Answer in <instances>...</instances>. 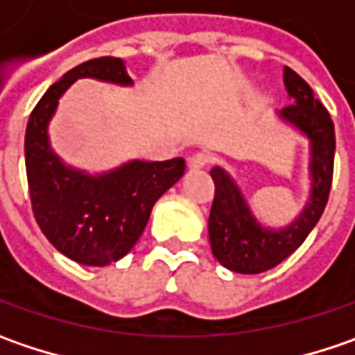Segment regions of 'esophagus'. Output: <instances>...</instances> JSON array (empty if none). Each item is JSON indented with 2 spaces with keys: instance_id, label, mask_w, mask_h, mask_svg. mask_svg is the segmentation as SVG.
Returning <instances> with one entry per match:
<instances>
[{
  "instance_id": "obj_1",
  "label": "esophagus",
  "mask_w": 355,
  "mask_h": 355,
  "mask_svg": "<svg viewBox=\"0 0 355 355\" xmlns=\"http://www.w3.org/2000/svg\"><path fill=\"white\" fill-rule=\"evenodd\" d=\"M208 162H210V155L200 150V153H194L193 157H189V166L191 168H205Z\"/></svg>"
}]
</instances>
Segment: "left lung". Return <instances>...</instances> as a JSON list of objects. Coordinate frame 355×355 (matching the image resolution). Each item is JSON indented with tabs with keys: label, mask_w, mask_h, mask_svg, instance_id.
Segmentation results:
<instances>
[{
	"label": "left lung",
	"mask_w": 355,
	"mask_h": 355,
	"mask_svg": "<svg viewBox=\"0 0 355 355\" xmlns=\"http://www.w3.org/2000/svg\"><path fill=\"white\" fill-rule=\"evenodd\" d=\"M284 85L294 103L280 111V119L292 123L310 139L312 193L294 223L272 230L256 220L246 198L226 171L220 166L210 171L214 180V200L208 216L212 254L224 268L239 274H260L278 266L312 232L330 196L336 153L330 113L314 97L310 85L290 67H284Z\"/></svg>",
	"instance_id": "obj_1"
}]
</instances>
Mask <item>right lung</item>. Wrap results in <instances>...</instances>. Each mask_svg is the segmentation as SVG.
I'll use <instances>...</instances> for the list:
<instances>
[{
  "instance_id": "right-lung-1",
  "label": "right lung",
  "mask_w": 355,
  "mask_h": 355,
  "mask_svg": "<svg viewBox=\"0 0 355 355\" xmlns=\"http://www.w3.org/2000/svg\"><path fill=\"white\" fill-rule=\"evenodd\" d=\"M131 85L119 57H99L67 71L39 99L25 131V171L31 208L55 248L85 266H107L135 246L155 202L184 175V159L131 161L105 175L65 166L49 147L47 125L61 95L77 79Z\"/></svg>"
}]
</instances>
